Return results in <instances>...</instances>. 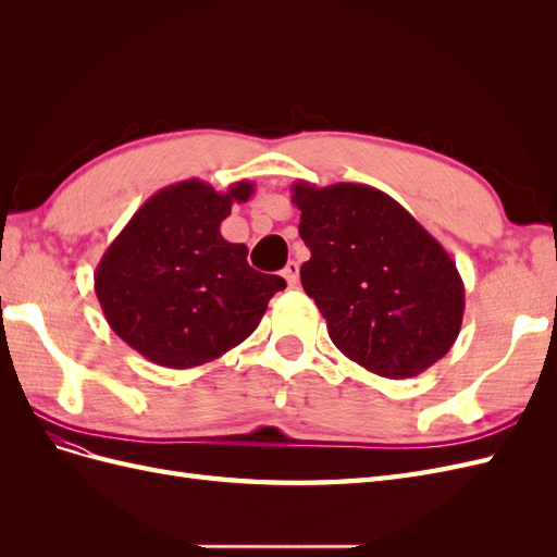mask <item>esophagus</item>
I'll return each mask as SVG.
<instances>
[{"label": "esophagus", "mask_w": 557, "mask_h": 557, "mask_svg": "<svg viewBox=\"0 0 557 557\" xmlns=\"http://www.w3.org/2000/svg\"><path fill=\"white\" fill-rule=\"evenodd\" d=\"M283 278L288 281L290 288H295V285L299 283V264H297L295 260L285 264V269H283Z\"/></svg>", "instance_id": "34e87169"}]
</instances>
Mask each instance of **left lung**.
I'll return each instance as SVG.
<instances>
[{
	"label": "left lung",
	"mask_w": 557,
	"mask_h": 557,
	"mask_svg": "<svg viewBox=\"0 0 557 557\" xmlns=\"http://www.w3.org/2000/svg\"><path fill=\"white\" fill-rule=\"evenodd\" d=\"M299 276L332 344L367 372L411 379L442 360L462 327L465 283L448 250L372 185L293 183Z\"/></svg>",
	"instance_id": "8db88e82"
}]
</instances>
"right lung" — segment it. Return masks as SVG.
Instances as JSON below:
<instances>
[{"label":"right lung","mask_w":557,"mask_h":557,"mask_svg":"<svg viewBox=\"0 0 557 557\" xmlns=\"http://www.w3.org/2000/svg\"><path fill=\"white\" fill-rule=\"evenodd\" d=\"M256 183L227 193L188 178L148 197L95 269V295L107 323L146 360L190 369L221 358L260 325L269 299L285 288L246 262L248 248L223 239L234 201Z\"/></svg>","instance_id":"1"}]
</instances>
